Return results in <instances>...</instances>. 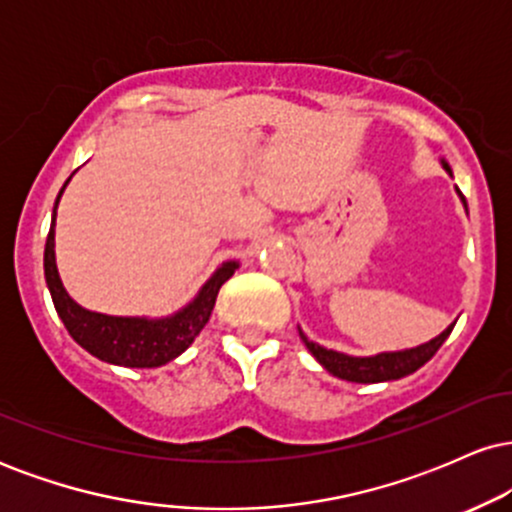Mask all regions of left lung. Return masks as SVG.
<instances>
[{
  "mask_svg": "<svg viewBox=\"0 0 512 512\" xmlns=\"http://www.w3.org/2000/svg\"><path fill=\"white\" fill-rule=\"evenodd\" d=\"M440 163H443V168L452 175L448 163L445 161ZM457 195H460V199L464 202L460 190H457ZM464 209H467V202H464ZM452 327H455V322H452L448 330L440 332L436 339H431V342L421 346H414V349L383 351V354H375V356H349V354H342V351L325 349V346L310 342V339L303 334V330L298 332H301L303 344L308 346L310 354L317 358V363H320L327 373L337 375V378L342 380H349V383H387V380L404 378V375L414 373V370H419L424 363L431 361V358L436 356V351L443 346L445 339L450 337Z\"/></svg>",
  "mask_w": 512,
  "mask_h": 512,
  "instance_id": "8db88e82",
  "label": "left lung"
}]
</instances>
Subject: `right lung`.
Segmentation results:
<instances>
[{
  "label": "right lung",
  "mask_w": 512,
  "mask_h": 512,
  "mask_svg": "<svg viewBox=\"0 0 512 512\" xmlns=\"http://www.w3.org/2000/svg\"><path fill=\"white\" fill-rule=\"evenodd\" d=\"M69 180H72V175H69L67 182ZM67 182H64L60 195L55 199L50 233L48 240H45V281H48L57 315H60L67 332L72 334L74 342L105 363L125 368L166 366L168 361L178 358L187 346L195 342L197 334L204 330L211 310H214L219 289L236 272L238 262H223L209 276L207 284L199 289L197 296L185 308L168 317H120L81 308L62 286L55 262V216Z\"/></svg>",
  "instance_id": "add662e5"
}]
</instances>
